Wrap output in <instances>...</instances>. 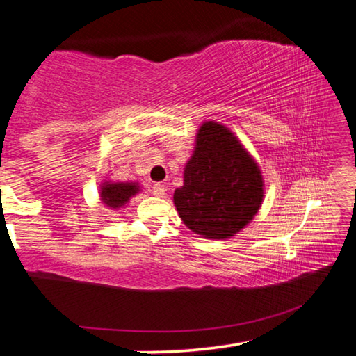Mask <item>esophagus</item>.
I'll list each match as a JSON object with an SVG mask.
<instances>
[{"label":"esophagus","mask_w":356,"mask_h":356,"mask_svg":"<svg viewBox=\"0 0 356 356\" xmlns=\"http://www.w3.org/2000/svg\"><path fill=\"white\" fill-rule=\"evenodd\" d=\"M152 195H155V196H163V195H165V185L154 184V185H152Z\"/></svg>","instance_id":"esophagus-1"}]
</instances>
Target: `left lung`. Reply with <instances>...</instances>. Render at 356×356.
<instances>
[{"label":"left lung","instance_id":"8db88e82","mask_svg":"<svg viewBox=\"0 0 356 356\" xmlns=\"http://www.w3.org/2000/svg\"><path fill=\"white\" fill-rule=\"evenodd\" d=\"M264 184L256 161L225 125L206 122L174 191L180 218L206 238H229L261 207Z\"/></svg>","mask_w":356,"mask_h":356}]
</instances>
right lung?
<instances>
[{
	"label": "right lung",
	"instance_id": "obj_1",
	"mask_svg": "<svg viewBox=\"0 0 356 356\" xmlns=\"http://www.w3.org/2000/svg\"><path fill=\"white\" fill-rule=\"evenodd\" d=\"M140 191L136 184H110L106 182L102 186V200L108 207H120L127 202L131 196Z\"/></svg>",
	"mask_w": 356,
	"mask_h": 356
}]
</instances>
